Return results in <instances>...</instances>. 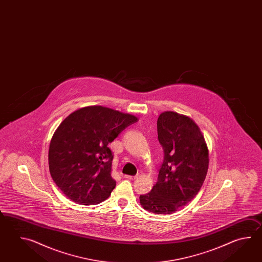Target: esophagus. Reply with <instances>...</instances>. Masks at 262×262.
<instances>
[{"mask_svg":"<svg viewBox=\"0 0 262 262\" xmlns=\"http://www.w3.org/2000/svg\"><path fill=\"white\" fill-rule=\"evenodd\" d=\"M123 178L127 179V180H134V179L137 178V176H130V175H124Z\"/></svg>","mask_w":262,"mask_h":262,"instance_id":"1","label":"esophagus"}]
</instances>
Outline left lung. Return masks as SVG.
<instances>
[{
  "mask_svg": "<svg viewBox=\"0 0 262 262\" xmlns=\"http://www.w3.org/2000/svg\"><path fill=\"white\" fill-rule=\"evenodd\" d=\"M164 160L158 179L141 206L148 212L170 214L195 198L206 178L209 150L198 124L177 112H163L157 120Z\"/></svg>",
  "mask_w": 262,
  "mask_h": 262,
  "instance_id": "8db88e82",
  "label": "left lung"
}]
</instances>
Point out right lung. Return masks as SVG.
I'll list each match as a JSON object with an SVG mask.
<instances>
[{"instance_id":"obj_1","label":"right lung","mask_w":262,"mask_h":262,"mask_svg":"<svg viewBox=\"0 0 262 262\" xmlns=\"http://www.w3.org/2000/svg\"><path fill=\"white\" fill-rule=\"evenodd\" d=\"M138 118L102 106H85L68 115L50 140L49 167L61 192L82 205L98 204L116 186L113 155L107 147Z\"/></svg>"}]
</instances>
